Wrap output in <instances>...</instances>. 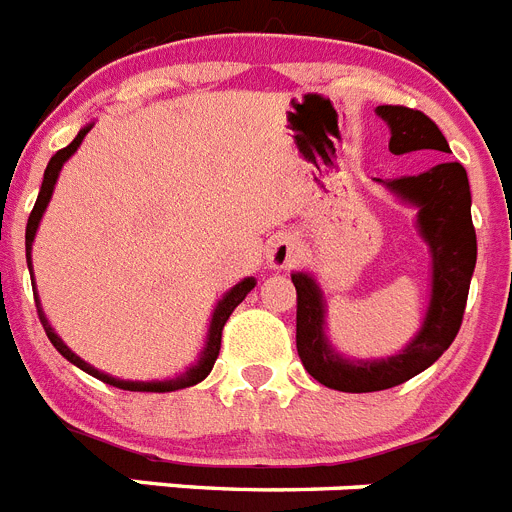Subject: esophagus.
<instances>
[{
  "instance_id": "obj_1",
  "label": "esophagus",
  "mask_w": 512,
  "mask_h": 512,
  "mask_svg": "<svg viewBox=\"0 0 512 512\" xmlns=\"http://www.w3.org/2000/svg\"><path fill=\"white\" fill-rule=\"evenodd\" d=\"M300 256V243L292 233H279L269 243V266L271 269H287Z\"/></svg>"
}]
</instances>
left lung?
Masks as SVG:
<instances>
[{
    "instance_id": "left-lung-1",
    "label": "left lung",
    "mask_w": 512,
    "mask_h": 512,
    "mask_svg": "<svg viewBox=\"0 0 512 512\" xmlns=\"http://www.w3.org/2000/svg\"><path fill=\"white\" fill-rule=\"evenodd\" d=\"M377 115L390 128V151L451 153L431 117L410 107L382 104ZM397 200L415 207V228L431 253V300L420 330L400 354L387 359H354L336 351L325 333V300L310 271H295L297 354L312 379L338 392H377L408 382L433 364L454 343L467 307L469 282L477 264L472 225V192L464 166L441 161L418 176L382 182Z\"/></svg>"
}]
</instances>
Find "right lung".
Returning a JSON list of instances; mask_svg holds the SVG:
<instances>
[{"mask_svg": "<svg viewBox=\"0 0 512 512\" xmlns=\"http://www.w3.org/2000/svg\"><path fill=\"white\" fill-rule=\"evenodd\" d=\"M89 130H92V122H89V125H84V128L79 130V135L71 140L69 146L61 148V151H58L56 156L48 161V166H45L43 184H40V194H38V200H35L33 212H30V217H27V228H25V253H27V269H30V277H33V256H30V253H33L35 233H38V225H40V220H43L45 207H48V202H51V197H53V189H56L58 174H61L63 164H66V161L74 156L76 148L81 146V140H84V135H87ZM253 287H256V279H253V277H246L243 282H238L235 287H230L228 292H225V295L217 300L215 310H212V320H210V328H207L205 346H202L197 361H194L192 366H187V372L176 374V377H171V379H156V382H133V379H117V377H112V374L99 372V369H94L92 364H87V361L81 359V356H76L74 351H71V348L61 341V336H58L56 330L51 328L48 318H45V312H43V307H40V300H38V289L33 287V292H35V305H38V318H40V323H43V328H45V336L51 338V343L56 346L58 354H61L63 359H69L74 366H79L81 372L92 374V377L102 379L104 384H112V387H120V390H130V392H176V390H184V387H192V384L202 382V379H205L207 374L212 372L217 354H220V338H223V325L228 323L230 312H233L235 307L246 300V295L251 292Z\"/></svg>", "mask_w": 512, "mask_h": 512, "instance_id": "right-lung-1", "label": "right lung"}]
</instances>
